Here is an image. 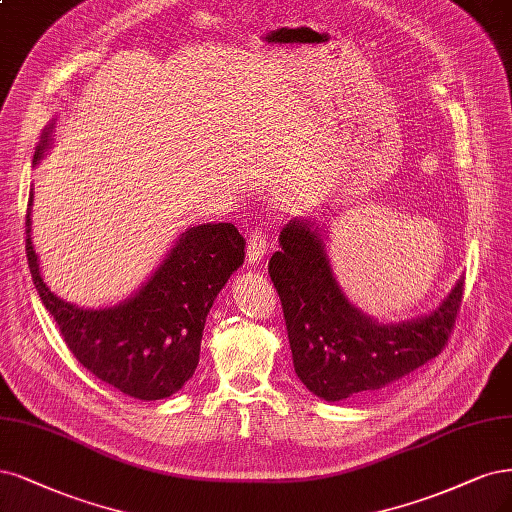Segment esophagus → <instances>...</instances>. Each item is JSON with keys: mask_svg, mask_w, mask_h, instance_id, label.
Returning a JSON list of instances; mask_svg holds the SVG:
<instances>
[{"mask_svg": "<svg viewBox=\"0 0 512 512\" xmlns=\"http://www.w3.org/2000/svg\"><path fill=\"white\" fill-rule=\"evenodd\" d=\"M269 252V235L264 231H256L248 239V262L258 264Z\"/></svg>", "mask_w": 512, "mask_h": 512, "instance_id": "obj_1", "label": "esophagus"}]
</instances>
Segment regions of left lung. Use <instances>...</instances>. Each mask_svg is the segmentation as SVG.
I'll return each instance as SVG.
<instances>
[{
	"instance_id": "left-lung-1",
	"label": "left lung",
	"mask_w": 512,
	"mask_h": 512,
	"mask_svg": "<svg viewBox=\"0 0 512 512\" xmlns=\"http://www.w3.org/2000/svg\"><path fill=\"white\" fill-rule=\"evenodd\" d=\"M279 245L269 275L284 307L294 370L315 396L337 402L381 390L445 349L462 307L464 277L432 313L379 324L345 298L315 222L290 220Z\"/></svg>"
}]
</instances>
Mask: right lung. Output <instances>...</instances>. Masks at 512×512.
<instances>
[{
    "instance_id": "right-lung-1",
    "label": "right lung",
    "mask_w": 512,
    "mask_h": 512,
    "mask_svg": "<svg viewBox=\"0 0 512 512\" xmlns=\"http://www.w3.org/2000/svg\"><path fill=\"white\" fill-rule=\"evenodd\" d=\"M52 125L42 133L33 165L50 146ZM27 205V262L40 301L55 317L76 360L122 394L161 400L195 375L207 313L218 292L245 258V239L231 222L190 226L178 237L152 277L116 307L84 309L52 294L40 273L31 241Z\"/></svg>"
}]
</instances>
